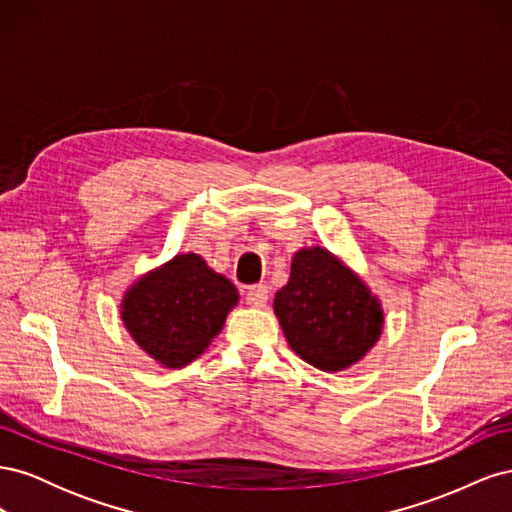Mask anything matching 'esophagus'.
Listing matches in <instances>:
<instances>
[{
  "label": "esophagus",
  "mask_w": 512,
  "mask_h": 512,
  "mask_svg": "<svg viewBox=\"0 0 512 512\" xmlns=\"http://www.w3.org/2000/svg\"><path fill=\"white\" fill-rule=\"evenodd\" d=\"M269 301V288L267 284H256L247 290V303L252 307H265Z\"/></svg>",
  "instance_id": "34e87169"
}]
</instances>
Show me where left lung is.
I'll list each match as a JSON object with an SVG mask.
<instances>
[{"label":"left lung","instance_id":"left-lung-1","mask_svg":"<svg viewBox=\"0 0 512 512\" xmlns=\"http://www.w3.org/2000/svg\"><path fill=\"white\" fill-rule=\"evenodd\" d=\"M273 312L288 346L322 371H344L376 346L384 327L380 299L327 247L292 256L288 284L275 292Z\"/></svg>","mask_w":512,"mask_h":512}]
</instances>
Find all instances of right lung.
Instances as JSON below:
<instances>
[{
    "label": "right lung",
    "instance_id": "right-lung-1",
    "mask_svg": "<svg viewBox=\"0 0 512 512\" xmlns=\"http://www.w3.org/2000/svg\"><path fill=\"white\" fill-rule=\"evenodd\" d=\"M239 303V292L203 256L177 254L126 290L121 320L153 361L179 369L203 354Z\"/></svg>",
    "mask_w": 512,
    "mask_h": 512
}]
</instances>
